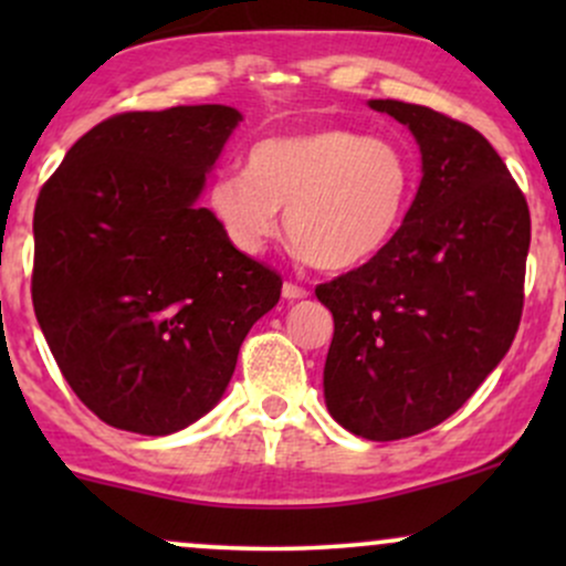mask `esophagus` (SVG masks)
Returning a JSON list of instances; mask_svg holds the SVG:
<instances>
[{"label": "esophagus", "instance_id": "esophagus-1", "mask_svg": "<svg viewBox=\"0 0 566 566\" xmlns=\"http://www.w3.org/2000/svg\"><path fill=\"white\" fill-rule=\"evenodd\" d=\"M282 295L287 297V301H303V297H308V290L301 287V284H295V282H284Z\"/></svg>", "mask_w": 566, "mask_h": 566}]
</instances>
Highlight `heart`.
<instances>
[{"mask_svg": "<svg viewBox=\"0 0 566 566\" xmlns=\"http://www.w3.org/2000/svg\"><path fill=\"white\" fill-rule=\"evenodd\" d=\"M412 157L388 138L314 127L258 140L247 172H218L207 205L237 250L263 252L279 210L297 255L322 271L359 269L380 255L412 205Z\"/></svg>", "mask_w": 566, "mask_h": 566, "instance_id": "1", "label": "heart"}]
</instances>
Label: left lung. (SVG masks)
Wrapping results in <instances>:
<instances>
[{
    "mask_svg": "<svg viewBox=\"0 0 566 566\" xmlns=\"http://www.w3.org/2000/svg\"><path fill=\"white\" fill-rule=\"evenodd\" d=\"M412 129L423 180L394 242L319 284L335 335L329 415L373 441L407 439L458 412L516 337L530 207L479 129L405 101H369Z\"/></svg>",
    "mask_w": 566,
    "mask_h": 566,
    "instance_id": "8db88e82",
    "label": "left lung"
}]
</instances>
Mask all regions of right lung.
Returning <instances> with one entry per match:
<instances>
[{"label": "right lung", "mask_w": 566, "mask_h": 566, "mask_svg": "<svg viewBox=\"0 0 566 566\" xmlns=\"http://www.w3.org/2000/svg\"><path fill=\"white\" fill-rule=\"evenodd\" d=\"M242 114H114L82 135L34 210L31 301L71 391L103 423L165 437L210 412L282 276L197 199Z\"/></svg>", "instance_id": "obj_1"}]
</instances>
